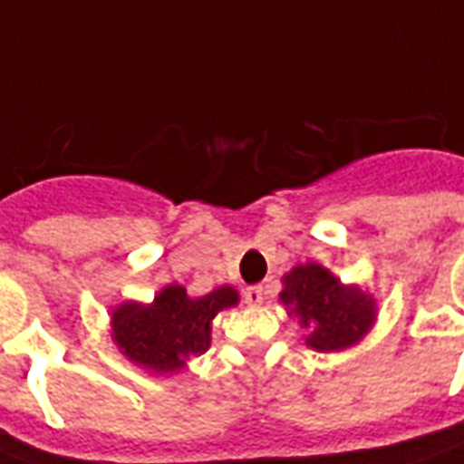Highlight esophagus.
Listing matches in <instances>:
<instances>
[{
    "instance_id": "1",
    "label": "esophagus",
    "mask_w": 464,
    "mask_h": 464,
    "mask_svg": "<svg viewBox=\"0 0 464 464\" xmlns=\"http://www.w3.org/2000/svg\"><path fill=\"white\" fill-rule=\"evenodd\" d=\"M243 296H246V304H250V306H257V304H263V287L260 285H256V287H247L246 292H243Z\"/></svg>"
}]
</instances>
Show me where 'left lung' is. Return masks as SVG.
<instances>
[{
	"label": "left lung",
	"instance_id": "obj_1",
	"mask_svg": "<svg viewBox=\"0 0 464 464\" xmlns=\"http://www.w3.org/2000/svg\"><path fill=\"white\" fill-rule=\"evenodd\" d=\"M285 306L309 328L306 345L321 353H334L358 343L374 321V302L355 287L341 282L321 265H299L285 277L279 295Z\"/></svg>",
	"mask_w": 464,
	"mask_h": 464
}]
</instances>
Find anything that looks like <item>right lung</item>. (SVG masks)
<instances>
[{
  "instance_id": "right-lung-1",
  "label": "right lung",
  "mask_w": 464,
  "mask_h": 464,
  "mask_svg": "<svg viewBox=\"0 0 464 464\" xmlns=\"http://www.w3.org/2000/svg\"><path fill=\"white\" fill-rule=\"evenodd\" d=\"M233 304H238L233 287L192 299L185 287L169 285L150 306L126 302L114 311V341L130 362L153 372H177L187 360L207 353L211 321Z\"/></svg>"
}]
</instances>
